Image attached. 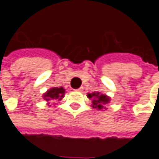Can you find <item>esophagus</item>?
Here are the masks:
<instances>
[{
	"instance_id": "34e87169",
	"label": "esophagus",
	"mask_w": 159,
	"mask_h": 159,
	"mask_svg": "<svg viewBox=\"0 0 159 159\" xmlns=\"http://www.w3.org/2000/svg\"><path fill=\"white\" fill-rule=\"evenodd\" d=\"M84 90V88L83 87H80V88H78V89H76V91H78V92H82Z\"/></svg>"
}]
</instances>
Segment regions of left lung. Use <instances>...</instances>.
I'll list each match as a JSON object with an SVG mask.
<instances>
[{
	"mask_svg": "<svg viewBox=\"0 0 159 159\" xmlns=\"http://www.w3.org/2000/svg\"><path fill=\"white\" fill-rule=\"evenodd\" d=\"M87 98L92 100V107L98 110H106V105L111 102V98L99 92L87 93Z\"/></svg>",
	"mask_w": 159,
	"mask_h": 159,
	"instance_id": "8db88e82",
	"label": "left lung"
}]
</instances>
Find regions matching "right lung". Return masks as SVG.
<instances>
[{"mask_svg": "<svg viewBox=\"0 0 159 159\" xmlns=\"http://www.w3.org/2000/svg\"><path fill=\"white\" fill-rule=\"evenodd\" d=\"M65 95V89L63 87H51L50 89L47 90L43 94V98L47 102V104H49L52 100H61L63 98Z\"/></svg>", "mask_w": 159, "mask_h": 159, "instance_id": "add662e5", "label": "right lung"}]
</instances>
